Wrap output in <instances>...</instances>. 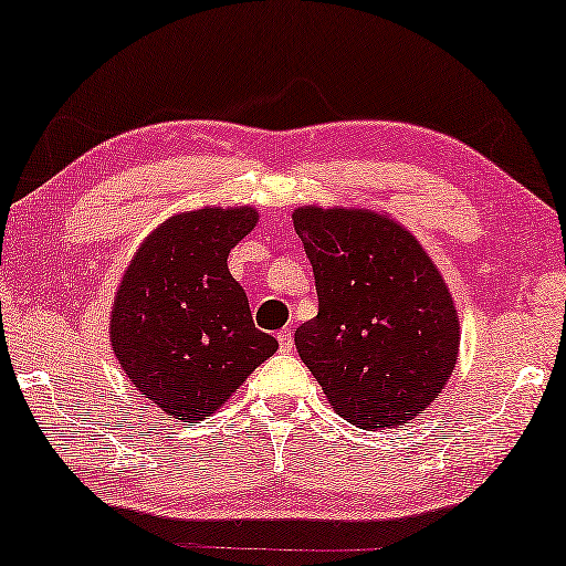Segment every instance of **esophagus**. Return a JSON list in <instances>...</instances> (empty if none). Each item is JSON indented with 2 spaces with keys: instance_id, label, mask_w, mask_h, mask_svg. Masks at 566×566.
<instances>
[{
  "instance_id": "34e87169",
  "label": "esophagus",
  "mask_w": 566,
  "mask_h": 566,
  "mask_svg": "<svg viewBox=\"0 0 566 566\" xmlns=\"http://www.w3.org/2000/svg\"><path fill=\"white\" fill-rule=\"evenodd\" d=\"M277 346H281V350L283 354H291L293 350V333H291V328H283L281 333H277Z\"/></svg>"
}]
</instances>
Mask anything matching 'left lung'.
I'll list each match as a JSON object with an SVG mask.
<instances>
[{"label": "left lung", "mask_w": 566, "mask_h": 566, "mask_svg": "<svg viewBox=\"0 0 566 566\" xmlns=\"http://www.w3.org/2000/svg\"><path fill=\"white\" fill-rule=\"evenodd\" d=\"M318 291L298 356L336 413L394 429L437 401L459 356L449 285L409 230L374 210L293 212Z\"/></svg>", "instance_id": "left-lung-1"}]
</instances>
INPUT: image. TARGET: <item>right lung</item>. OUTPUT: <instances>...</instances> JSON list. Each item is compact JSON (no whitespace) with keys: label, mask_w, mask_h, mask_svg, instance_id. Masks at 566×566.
I'll return each instance as SVG.
<instances>
[{"label":"right lung","mask_w":566,"mask_h":566,"mask_svg":"<svg viewBox=\"0 0 566 566\" xmlns=\"http://www.w3.org/2000/svg\"><path fill=\"white\" fill-rule=\"evenodd\" d=\"M255 208H200L160 222L119 281L109 340L137 391L170 419L216 413L277 350L258 331L228 253L255 228Z\"/></svg>","instance_id":"right-lung-1"}]
</instances>
